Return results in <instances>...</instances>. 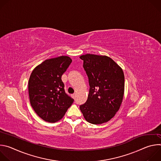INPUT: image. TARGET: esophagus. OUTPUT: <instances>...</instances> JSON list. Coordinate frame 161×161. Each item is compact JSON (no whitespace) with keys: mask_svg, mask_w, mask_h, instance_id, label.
Listing matches in <instances>:
<instances>
[{"mask_svg":"<svg viewBox=\"0 0 161 161\" xmlns=\"http://www.w3.org/2000/svg\"><path fill=\"white\" fill-rule=\"evenodd\" d=\"M72 97H73V99H76V94H73V95H72Z\"/></svg>","mask_w":161,"mask_h":161,"instance_id":"1","label":"esophagus"}]
</instances>
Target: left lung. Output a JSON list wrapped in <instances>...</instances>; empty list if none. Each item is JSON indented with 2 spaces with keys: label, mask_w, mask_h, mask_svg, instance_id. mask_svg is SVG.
I'll use <instances>...</instances> for the list:
<instances>
[{
  "label": "left lung",
  "mask_w": 161,
  "mask_h": 161,
  "mask_svg": "<svg viewBox=\"0 0 161 161\" xmlns=\"http://www.w3.org/2000/svg\"><path fill=\"white\" fill-rule=\"evenodd\" d=\"M88 78L86 102L80 106L85 119L97 125L110 120L122 103L125 78L122 69L106 55L86 54L80 57Z\"/></svg>",
  "instance_id": "8db88e82"
}]
</instances>
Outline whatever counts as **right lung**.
Returning <instances> with one entry per match:
<instances>
[{"instance_id":"1","label":"right lung","mask_w":161,"mask_h":161,"mask_svg":"<svg viewBox=\"0 0 161 161\" xmlns=\"http://www.w3.org/2000/svg\"><path fill=\"white\" fill-rule=\"evenodd\" d=\"M72 62L68 56L45 60L32 71L29 80L31 104L37 115L48 122L61 120L74 102L64 91L61 77Z\"/></svg>"}]
</instances>
